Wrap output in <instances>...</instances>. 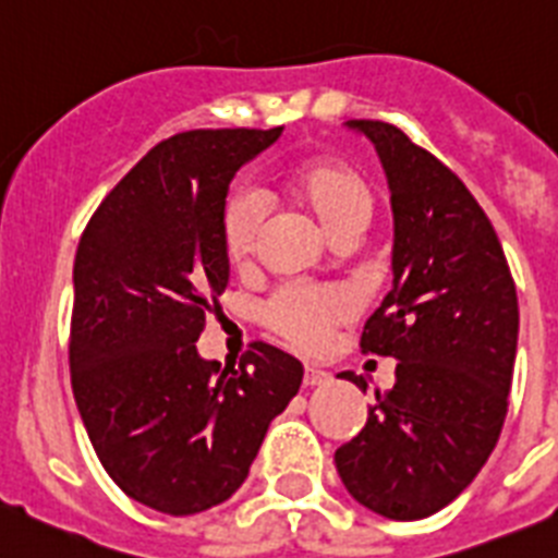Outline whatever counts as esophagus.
Returning <instances> with one entry per match:
<instances>
[{"mask_svg":"<svg viewBox=\"0 0 558 558\" xmlns=\"http://www.w3.org/2000/svg\"><path fill=\"white\" fill-rule=\"evenodd\" d=\"M330 383V374L327 372H322V368H305V374H303V385L305 388H316V385H327Z\"/></svg>","mask_w":558,"mask_h":558,"instance_id":"obj_1","label":"esophagus"}]
</instances>
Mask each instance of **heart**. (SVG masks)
<instances>
[{"instance_id": "b5f03b06", "label": "heart", "mask_w": 558, "mask_h": 558, "mask_svg": "<svg viewBox=\"0 0 558 558\" xmlns=\"http://www.w3.org/2000/svg\"><path fill=\"white\" fill-rule=\"evenodd\" d=\"M286 197L305 215L319 222L322 231L336 242L357 236L372 220L374 195L357 170L338 161L300 165L283 184ZM267 208L255 192H236L222 215V247L233 267L244 269L253 262L264 233ZM352 314L350 296L338 289H291L278 291L267 305V322L294 343L296 350L316 352L327 343L332 327Z\"/></svg>"}]
</instances>
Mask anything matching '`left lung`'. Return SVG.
<instances>
[{
    "instance_id": "left-lung-1",
    "label": "left lung",
    "mask_w": 558,
    "mask_h": 558,
    "mask_svg": "<svg viewBox=\"0 0 558 558\" xmlns=\"http://www.w3.org/2000/svg\"><path fill=\"white\" fill-rule=\"evenodd\" d=\"M347 129L374 143L393 211V280L361 347L399 363L336 468L361 507L421 520L449 507L496 449L518 355V291L490 220L444 161L390 123ZM338 377L366 393V377Z\"/></svg>"
}]
</instances>
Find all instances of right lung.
<instances>
[{
	"label": "right lung",
	"mask_w": 558,
	"mask_h": 558,
	"mask_svg": "<svg viewBox=\"0 0 558 558\" xmlns=\"http://www.w3.org/2000/svg\"><path fill=\"white\" fill-rule=\"evenodd\" d=\"M280 134L197 129L165 140L104 197L76 247L71 383L82 424L112 482L173 518L242 487L303 385V363L269 343L226 368L195 347L228 286V186Z\"/></svg>",
	"instance_id": "1"
}]
</instances>
